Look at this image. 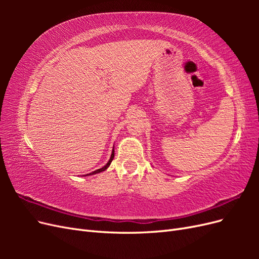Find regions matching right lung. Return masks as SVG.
<instances>
[{"label":"right lung","mask_w":259,"mask_h":259,"mask_svg":"<svg viewBox=\"0 0 259 259\" xmlns=\"http://www.w3.org/2000/svg\"><path fill=\"white\" fill-rule=\"evenodd\" d=\"M113 158H114V147H113V149H112V153H111L110 159H109V161L107 162V164H106L105 166H103V167H101V168H98V169H96V170H94V171H92V173H90V174H88V175H83V176H91V175H95V174H98V173H101V171L106 170V169L109 167V165H110V164H111V162H112Z\"/></svg>","instance_id":"right-lung-1"}]
</instances>
